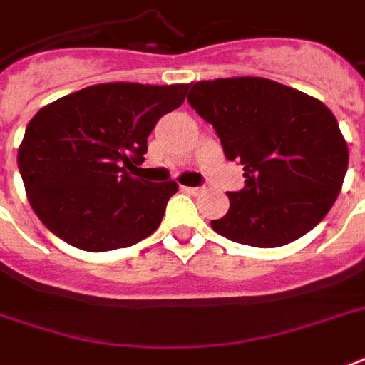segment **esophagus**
<instances>
[{
	"instance_id": "obj_1",
	"label": "esophagus",
	"mask_w": 365,
	"mask_h": 365,
	"mask_svg": "<svg viewBox=\"0 0 365 365\" xmlns=\"http://www.w3.org/2000/svg\"><path fill=\"white\" fill-rule=\"evenodd\" d=\"M202 190H204V186H185V192L192 194V196H196V194H200Z\"/></svg>"
}]
</instances>
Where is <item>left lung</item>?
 <instances>
[{"label": "left lung", "instance_id": "8db88e82", "mask_svg": "<svg viewBox=\"0 0 365 365\" xmlns=\"http://www.w3.org/2000/svg\"><path fill=\"white\" fill-rule=\"evenodd\" d=\"M188 103L214 126L245 186L212 227L251 247H282L329 214L348 169V145L327 106L264 77L188 85Z\"/></svg>", "mask_w": 365, "mask_h": 365}]
</instances>
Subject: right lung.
Segmentation results:
<instances>
[{
	"instance_id": "1",
	"label": "right lung",
	"mask_w": 365,
	"mask_h": 365,
	"mask_svg": "<svg viewBox=\"0 0 365 365\" xmlns=\"http://www.w3.org/2000/svg\"><path fill=\"white\" fill-rule=\"evenodd\" d=\"M188 85L101 83L44 106L17 153L26 196L48 230L77 249L113 251L159 227L175 180L134 177L148 135Z\"/></svg>"
}]
</instances>
